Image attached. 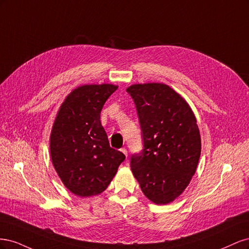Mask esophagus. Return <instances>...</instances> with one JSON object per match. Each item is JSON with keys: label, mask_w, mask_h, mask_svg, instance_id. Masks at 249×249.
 I'll return each mask as SVG.
<instances>
[{"label": "esophagus", "mask_w": 249, "mask_h": 249, "mask_svg": "<svg viewBox=\"0 0 249 249\" xmlns=\"http://www.w3.org/2000/svg\"><path fill=\"white\" fill-rule=\"evenodd\" d=\"M120 152H122L125 157H127V152H126L125 148H122V149H120Z\"/></svg>", "instance_id": "1"}]
</instances>
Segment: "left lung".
I'll return each instance as SVG.
<instances>
[{"mask_svg":"<svg viewBox=\"0 0 249 249\" xmlns=\"http://www.w3.org/2000/svg\"><path fill=\"white\" fill-rule=\"evenodd\" d=\"M136 105L144 148L131 158L143 194L156 205L178 198L196 171L201 140L197 120L184 97L163 83L126 88Z\"/></svg>","mask_w":249,"mask_h":249,"instance_id":"left-lung-1","label":"left lung"}]
</instances>
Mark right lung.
I'll return each instance as SVG.
<instances>
[{
  "mask_svg": "<svg viewBox=\"0 0 249 249\" xmlns=\"http://www.w3.org/2000/svg\"><path fill=\"white\" fill-rule=\"evenodd\" d=\"M118 88L113 84L74 88L60 106L50 136L53 166L63 185L81 197L107 189L125 156L110 147L101 124L105 102Z\"/></svg>",
  "mask_w": 249,
  "mask_h": 249,
  "instance_id": "right-lung-1",
  "label": "right lung"
}]
</instances>
